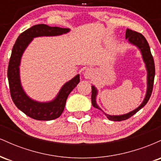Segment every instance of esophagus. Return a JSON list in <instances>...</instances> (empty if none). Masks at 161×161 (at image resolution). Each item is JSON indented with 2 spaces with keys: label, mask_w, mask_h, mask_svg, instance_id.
Returning <instances> with one entry per match:
<instances>
[{
  "label": "esophagus",
  "mask_w": 161,
  "mask_h": 161,
  "mask_svg": "<svg viewBox=\"0 0 161 161\" xmlns=\"http://www.w3.org/2000/svg\"><path fill=\"white\" fill-rule=\"evenodd\" d=\"M84 77L86 79H91L94 75V71L92 69H86L83 73Z\"/></svg>",
  "instance_id": "34e87169"
}]
</instances>
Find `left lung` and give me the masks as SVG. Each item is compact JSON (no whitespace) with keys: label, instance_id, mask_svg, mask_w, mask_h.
<instances>
[{"label":"left lung","instance_id":"left-lung-1","mask_svg":"<svg viewBox=\"0 0 161 161\" xmlns=\"http://www.w3.org/2000/svg\"><path fill=\"white\" fill-rule=\"evenodd\" d=\"M125 39L128 40L129 43L136 47H137L140 52L142 53V59L145 64V68L147 70V91H146V95L143 101L137 108L132 111L127 113V114H122V115H109L101 110V108L97 105V101H96V97L97 95V89L95 86H92V104L94 108L98 109L101 110L104 114V115L108 117V119L112 121H123L129 119L131 116H133L136 114L138 110H140L145 105L147 104L150 98L151 93L153 90V85H154V75H155V66L154 59H153L152 55H151L150 47H149L148 43L147 40L141 33H138L135 31L131 30V29H127L125 32Z\"/></svg>","mask_w":161,"mask_h":161}]
</instances>
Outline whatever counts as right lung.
I'll use <instances>...</instances> for the list:
<instances>
[{
    "instance_id": "right-lung-1",
    "label": "right lung",
    "mask_w": 161,
    "mask_h": 161,
    "mask_svg": "<svg viewBox=\"0 0 161 161\" xmlns=\"http://www.w3.org/2000/svg\"><path fill=\"white\" fill-rule=\"evenodd\" d=\"M70 31L67 28L51 27L45 24L33 25L19 35L13 47L7 69L9 86L13 101L19 110L28 116L37 120H52L62 114L69 93L79 82V74L66 82L54 99L47 102L35 101L24 91L20 80L19 66L23 54L33 38L43 36H57Z\"/></svg>"
}]
</instances>
